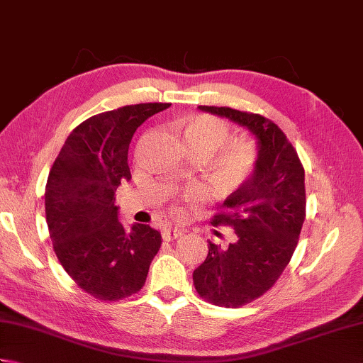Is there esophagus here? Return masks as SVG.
I'll return each mask as SVG.
<instances>
[{"label":"esophagus","instance_id":"obj_1","mask_svg":"<svg viewBox=\"0 0 363 363\" xmlns=\"http://www.w3.org/2000/svg\"><path fill=\"white\" fill-rule=\"evenodd\" d=\"M184 234L182 229H177V228H167L164 229V233H162V237H164L165 242H172L174 238H179Z\"/></svg>","mask_w":363,"mask_h":363}]
</instances>
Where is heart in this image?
Segmentation results:
<instances>
[{
  "instance_id": "b5f03b06",
  "label": "heart",
  "mask_w": 363,
  "mask_h": 363,
  "mask_svg": "<svg viewBox=\"0 0 363 363\" xmlns=\"http://www.w3.org/2000/svg\"><path fill=\"white\" fill-rule=\"evenodd\" d=\"M179 128L184 143L187 150H199L207 156L217 151L228 140L229 128L211 115H187L179 121ZM256 164V150L250 142L234 140L223 146L217 156L213 157L211 169L218 181L235 186L245 181L252 172Z\"/></svg>"
}]
</instances>
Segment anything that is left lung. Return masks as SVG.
I'll use <instances>...</instances> for the list:
<instances>
[{"mask_svg":"<svg viewBox=\"0 0 363 363\" xmlns=\"http://www.w3.org/2000/svg\"><path fill=\"white\" fill-rule=\"evenodd\" d=\"M228 118L256 138V164L221 204L213 225L234 228L228 246L209 240L207 257L194 272L199 293L215 306L240 307L272 289L290 262L306 218L304 168L282 130L257 113L199 106Z\"/></svg>","mask_w":363,"mask_h":363,"instance_id":"8db88e82","label":"left lung"}]
</instances>
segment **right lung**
Returning <instances> with one entry per match:
<instances>
[{
    "label": "right lung",
    "mask_w": 363,
    "mask_h": 363,
    "mask_svg": "<svg viewBox=\"0 0 363 363\" xmlns=\"http://www.w3.org/2000/svg\"><path fill=\"white\" fill-rule=\"evenodd\" d=\"M168 103H145L82 121L54 160L45 212L54 252L79 287L103 301H118L143 287L162 237L148 225L129 233L118 220L115 190L130 179L129 143L137 128Z\"/></svg>",
    "instance_id": "obj_1"
}]
</instances>
